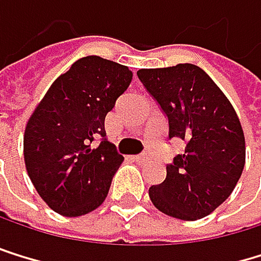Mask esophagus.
<instances>
[{
    "label": "esophagus",
    "instance_id": "obj_1",
    "mask_svg": "<svg viewBox=\"0 0 261 261\" xmlns=\"http://www.w3.org/2000/svg\"><path fill=\"white\" fill-rule=\"evenodd\" d=\"M133 160H135L136 163H141V164H144V163H148L150 156H148V155H136V156H133Z\"/></svg>",
    "mask_w": 261,
    "mask_h": 261
}]
</instances>
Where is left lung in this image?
I'll return each instance as SVG.
<instances>
[{"mask_svg":"<svg viewBox=\"0 0 261 261\" xmlns=\"http://www.w3.org/2000/svg\"><path fill=\"white\" fill-rule=\"evenodd\" d=\"M138 78L167 119V138L185 142V152L166 164V180L150 186V200L177 219L205 218L232 194L244 169V133L235 109L194 64L141 68Z\"/></svg>","mask_w":261,"mask_h":261,"instance_id":"8db88e82","label":"left lung"}]
</instances>
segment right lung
Here are the masks:
<instances>
[{
	"mask_svg": "<svg viewBox=\"0 0 261 261\" xmlns=\"http://www.w3.org/2000/svg\"><path fill=\"white\" fill-rule=\"evenodd\" d=\"M132 80L126 65L100 56L81 58L51 84L28 120V175L56 213L81 216L106 199L123 156L105 138V117ZM97 137L100 144L92 149Z\"/></svg>",
	"mask_w": 261,
	"mask_h": 261,
	"instance_id": "1",
	"label": "right lung"
}]
</instances>
